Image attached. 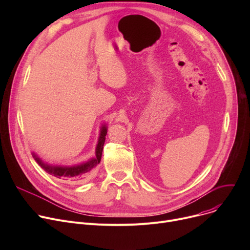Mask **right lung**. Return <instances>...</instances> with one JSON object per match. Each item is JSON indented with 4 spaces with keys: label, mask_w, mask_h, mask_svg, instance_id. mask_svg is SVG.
Returning a JSON list of instances; mask_svg holds the SVG:
<instances>
[{
    "label": "right lung",
    "mask_w": 250,
    "mask_h": 250,
    "mask_svg": "<svg viewBox=\"0 0 250 250\" xmlns=\"http://www.w3.org/2000/svg\"><path fill=\"white\" fill-rule=\"evenodd\" d=\"M106 134H107V127L104 125L100 129L98 144L95 151V157L94 158L90 159L88 162H85L82 164L74 165V166H52L44 163L41 158H39V157H37L36 154L32 153V156L35 159V161L41 165V167H42L49 174L54 175L58 178L65 179L69 181H83L88 177H90L92 172H93V170L101 160L103 145H104L105 136H106Z\"/></svg>",
    "instance_id": "obj_1"
}]
</instances>
